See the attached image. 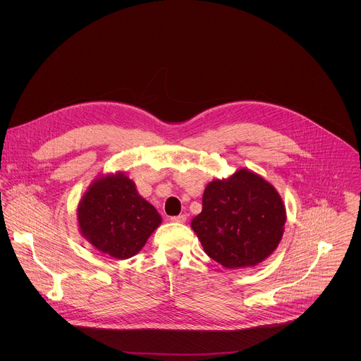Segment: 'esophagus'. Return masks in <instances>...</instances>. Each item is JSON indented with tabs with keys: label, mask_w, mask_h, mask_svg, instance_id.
<instances>
[{
	"label": "esophagus",
	"mask_w": 361,
	"mask_h": 361,
	"mask_svg": "<svg viewBox=\"0 0 361 361\" xmlns=\"http://www.w3.org/2000/svg\"><path fill=\"white\" fill-rule=\"evenodd\" d=\"M170 220H171L173 223H185L187 217H185V214H180V216H174V217H171Z\"/></svg>",
	"instance_id": "esophagus-1"
}]
</instances>
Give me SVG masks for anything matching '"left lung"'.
Listing matches in <instances>:
<instances>
[{"label":"left lung","instance_id":"1","mask_svg":"<svg viewBox=\"0 0 361 361\" xmlns=\"http://www.w3.org/2000/svg\"><path fill=\"white\" fill-rule=\"evenodd\" d=\"M286 207L276 188L245 169L204 190L202 212L191 221L209 257L226 269L254 267L277 248Z\"/></svg>","mask_w":361,"mask_h":361}]
</instances>
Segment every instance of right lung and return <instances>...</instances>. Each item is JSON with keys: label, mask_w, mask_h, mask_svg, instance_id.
Masks as SVG:
<instances>
[{"label": "right lung", "mask_w": 361, "mask_h": 361, "mask_svg": "<svg viewBox=\"0 0 361 361\" xmlns=\"http://www.w3.org/2000/svg\"><path fill=\"white\" fill-rule=\"evenodd\" d=\"M77 216L84 238L118 260L135 255L161 224V216L124 174L95 180L80 201Z\"/></svg>", "instance_id": "obj_1"}]
</instances>
